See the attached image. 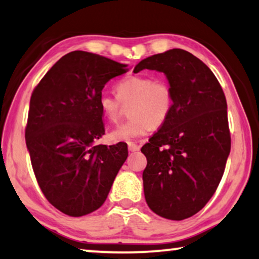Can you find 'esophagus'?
Segmentation results:
<instances>
[{
    "label": "esophagus",
    "mask_w": 259,
    "mask_h": 259,
    "mask_svg": "<svg viewBox=\"0 0 259 259\" xmlns=\"http://www.w3.org/2000/svg\"><path fill=\"white\" fill-rule=\"evenodd\" d=\"M140 149V146L134 144V142H128V151L130 152H136V151H139Z\"/></svg>",
    "instance_id": "34e87169"
}]
</instances>
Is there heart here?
<instances>
[{
  "mask_svg": "<svg viewBox=\"0 0 259 259\" xmlns=\"http://www.w3.org/2000/svg\"><path fill=\"white\" fill-rule=\"evenodd\" d=\"M115 95L102 92L98 106L105 118L115 121L121 112V104H130L131 118L110 132L114 142L131 141L144 137L152 127H159L167 120L173 110L174 95L170 84L163 78L127 76L115 84Z\"/></svg>",
  "mask_w": 259,
  "mask_h": 259,
  "instance_id": "b5f03b06",
  "label": "heart"
}]
</instances>
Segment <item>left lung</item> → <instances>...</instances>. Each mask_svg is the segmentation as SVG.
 Masks as SVG:
<instances>
[{"instance_id": "8db88e82", "label": "left lung", "mask_w": 259, "mask_h": 259, "mask_svg": "<svg viewBox=\"0 0 259 259\" xmlns=\"http://www.w3.org/2000/svg\"><path fill=\"white\" fill-rule=\"evenodd\" d=\"M163 72L173 89L171 113L141 152L148 207L181 221L198 212L215 194L231 147L227 100L211 70L182 49L153 55L134 67Z\"/></svg>"}]
</instances>
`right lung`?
I'll return each instance as SVG.
<instances>
[{
	"label": "right lung",
	"instance_id": "right-lung-1",
	"mask_svg": "<svg viewBox=\"0 0 259 259\" xmlns=\"http://www.w3.org/2000/svg\"><path fill=\"white\" fill-rule=\"evenodd\" d=\"M128 71L97 54L72 51L33 89L25 127L32 169L47 200L79 217L100 208L128 155L127 145H95L105 134L98 98Z\"/></svg>",
	"mask_w": 259,
	"mask_h": 259
}]
</instances>
